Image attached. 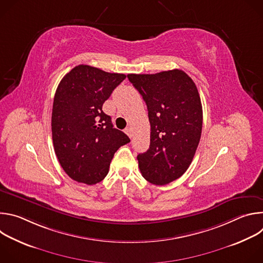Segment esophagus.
<instances>
[{"mask_svg":"<svg viewBox=\"0 0 263 263\" xmlns=\"http://www.w3.org/2000/svg\"><path fill=\"white\" fill-rule=\"evenodd\" d=\"M125 133H126L130 138H132V136H133V130H132L131 127H127V128L125 129Z\"/></svg>","mask_w":263,"mask_h":263,"instance_id":"obj_1","label":"esophagus"}]
</instances>
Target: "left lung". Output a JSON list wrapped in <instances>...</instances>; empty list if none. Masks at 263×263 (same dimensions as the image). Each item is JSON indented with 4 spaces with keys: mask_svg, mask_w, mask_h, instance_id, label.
Instances as JSON below:
<instances>
[{
    "mask_svg": "<svg viewBox=\"0 0 263 263\" xmlns=\"http://www.w3.org/2000/svg\"><path fill=\"white\" fill-rule=\"evenodd\" d=\"M142 96L151 125L149 147L138 154L142 177L155 185L180 178L190 167L200 142L203 110L198 88L181 69L129 73Z\"/></svg>",
    "mask_w": 263,
    "mask_h": 263,
    "instance_id": "1",
    "label": "left lung"
}]
</instances>
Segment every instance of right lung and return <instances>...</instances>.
<instances>
[{
	"mask_svg": "<svg viewBox=\"0 0 263 263\" xmlns=\"http://www.w3.org/2000/svg\"><path fill=\"white\" fill-rule=\"evenodd\" d=\"M126 74L80 64L60 81L54 97L52 137L58 161L74 181L93 185L108 174L118 149L130 142L102 107Z\"/></svg>",
	"mask_w": 263,
	"mask_h": 263,
	"instance_id": "1",
	"label": "right lung"
}]
</instances>
